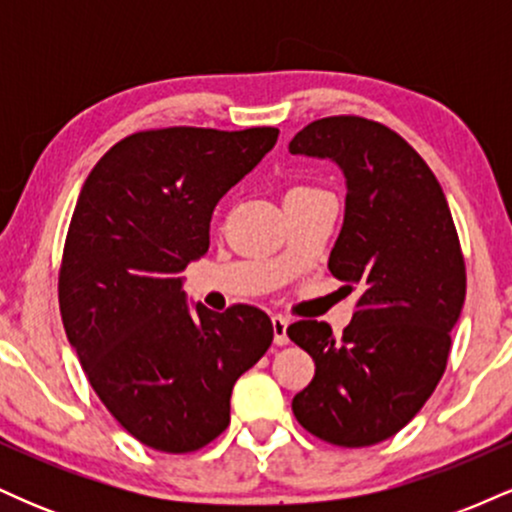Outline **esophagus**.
<instances>
[{
    "instance_id": "obj_1",
    "label": "esophagus",
    "mask_w": 512,
    "mask_h": 512,
    "mask_svg": "<svg viewBox=\"0 0 512 512\" xmlns=\"http://www.w3.org/2000/svg\"><path fill=\"white\" fill-rule=\"evenodd\" d=\"M272 327H274V342L279 346L289 344V334H286V327H289V320L284 315H274L272 317Z\"/></svg>"
}]
</instances>
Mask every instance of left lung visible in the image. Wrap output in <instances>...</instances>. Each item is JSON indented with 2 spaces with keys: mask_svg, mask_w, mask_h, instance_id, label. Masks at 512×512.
<instances>
[{
  "mask_svg": "<svg viewBox=\"0 0 512 512\" xmlns=\"http://www.w3.org/2000/svg\"><path fill=\"white\" fill-rule=\"evenodd\" d=\"M289 151L342 168L344 226L327 267L358 291L342 339L317 320L286 330L315 361L291 407L320 440L366 448L402 431L443 378L467 291L460 238L436 175L390 127L322 117Z\"/></svg>",
  "mask_w": 512,
  "mask_h": 512,
  "instance_id": "8db88e82",
  "label": "left lung"
}]
</instances>
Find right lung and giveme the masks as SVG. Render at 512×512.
Listing matches in <instances>:
<instances>
[{
  "label": "right lung",
  "instance_id": "add662e5",
  "mask_svg": "<svg viewBox=\"0 0 512 512\" xmlns=\"http://www.w3.org/2000/svg\"><path fill=\"white\" fill-rule=\"evenodd\" d=\"M276 127L129 134L88 173L60 267V313L96 395L129 436L195 452L226 431L231 392L274 339L255 305L187 308L180 272L209 250L219 199Z\"/></svg>",
  "mask_w": 512,
  "mask_h": 512
}]
</instances>
